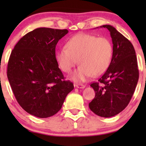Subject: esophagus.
<instances>
[{"label":"esophagus","mask_w":146,"mask_h":146,"mask_svg":"<svg viewBox=\"0 0 146 146\" xmlns=\"http://www.w3.org/2000/svg\"><path fill=\"white\" fill-rule=\"evenodd\" d=\"M74 86H76L78 88H84L85 86L83 84H74Z\"/></svg>","instance_id":"34e87169"}]
</instances>
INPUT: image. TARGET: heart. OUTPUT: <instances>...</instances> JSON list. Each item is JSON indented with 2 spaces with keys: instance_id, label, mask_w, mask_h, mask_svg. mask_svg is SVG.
<instances>
[{
  "instance_id": "1",
  "label": "heart",
  "mask_w": 146,
  "mask_h": 146,
  "mask_svg": "<svg viewBox=\"0 0 146 146\" xmlns=\"http://www.w3.org/2000/svg\"><path fill=\"white\" fill-rule=\"evenodd\" d=\"M56 53L59 66L68 73L78 62L80 65L73 74L72 79L84 82L90 77L98 76L104 73L111 62L113 46L106 37L79 33L71 37Z\"/></svg>"
}]
</instances>
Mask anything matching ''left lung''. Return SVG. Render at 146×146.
Listing matches in <instances>:
<instances>
[{"mask_svg":"<svg viewBox=\"0 0 146 146\" xmlns=\"http://www.w3.org/2000/svg\"><path fill=\"white\" fill-rule=\"evenodd\" d=\"M110 33L113 54L108 68L98 81L91 84L95 98L89 108L95 114L110 117L123 110L134 93L139 78L137 58L132 44L111 25H103Z\"/></svg>","mask_w":146,"mask_h":146,"instance_id":"1","label":"left lung"}]
</instances>
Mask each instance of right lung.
Wrapping results in <instances>:
<instances>
[{
	"mask_svg": "<svg viewBox=\"0 0 146 146\" xmlns=\"http://www.w3.org/2000/svg\"><path fill=\"white\" fill-rule=\"evenodd\" d=\"M66 29L38 28L20 39L10 56L7 77L19 105L45 118L61 109L73 83L64 80L56 58V46Z\"/></svg>",
	"mask_w": 146,
	"mask_h": 146,
	"instance_id": "obj_1",
	"label": "right lung"
}]
</instances>
